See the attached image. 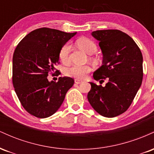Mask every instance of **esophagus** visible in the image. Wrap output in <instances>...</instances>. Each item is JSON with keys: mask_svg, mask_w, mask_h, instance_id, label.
<instances>
[{"mask_svg": "<svg viewBox=\"0 0 154 154\" xmlns=\"http://www.w3.org/2000/svg\"><path fill=\"white\" fill-rule=\"evenodd\" d=\"M75 82L76 83V84H80V83L82 82V81L79 80V79H75Z\"/></svg>", "mask_w": 154, "mask_h": 154, "instance_id": "34e87169", "label": "esophagus"}]
</instances>
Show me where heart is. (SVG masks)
Segmentation results:
<instances>
[{
	"label": "heart",
	"instance_id": "1",
	"mask_svg": "<svg viewBox=\"0 0 154 154\" xmlns=\"http://www.w3.org/2000/svg\"><path fill=\"white\" fill-rule=\"evenodd\" d=\"M77 46L81 48L88 54L91 55L96 52L97 45L93 40L87 38H81L76 42ZM71 51V45L69 43H66L61 48L59 51V56L61 62L67 63L69 61V53ZM91 66L88 65L79 66V65H72L66 67L64 70V73L66 76L74 77L76 79H84L90 72Z\"/></svg>",
	"mask_w": 154,
	"mask_h": 154
}]
</instances>
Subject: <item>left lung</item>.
<instances>
[{
    "label": "left lung",
    "instance_id": "1",
    "mask_svg": "<svg viewBox=\"0 0 154 154\" xmlns=\"http://www.w3.org/2000/svg\"><path fill=\"white\" fill-rule=\"evenodd\" d=\"M99 42L103 54L102 65L93 72V78L108 82L103 87L90 82L88 99L101 116L114 117L128 109L143 80V56L135 42L117 29L92 32Z\"/></svg>",
    "mask_w": 154,
    "mask_h": 154
}]
</instances>
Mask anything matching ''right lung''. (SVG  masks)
I'll return each instance as SVG.
<instances>
[{
	"instance_id": "add662e5",
	"label": "right lung",
	"mask_w": 154,
	"mask_h": 154,
	"mask_svg": "<svg viewBox=\"0 0 154 154\" xmlns=\"http://www.w3.org/2000/svg\"><path fill=\"white\" fill-rule=\"evenodd\" d=\"M76 34L40 28L26 35L16 48L13 85L22 106L32 115L46 118L55 114L74 85L71 77H59L56 82L47 77L60 63L61 48Z\"/></svg>"
}]
</instances>
